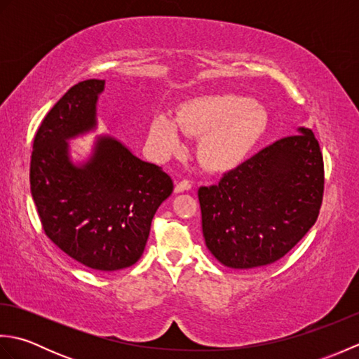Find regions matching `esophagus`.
<instances>
[{"label":"esophagus","mask_w":359,"mask_h":359,"mask_svg":"<svg viewBox=\"0 0 359 359\" xmlns=\"http://www.w3.org/2000/svg\"><path fill=\"white\" fill-rule=\"evenodd\" d=\"M191 188H193V182L188 180V179H184V180H180L177 185H175L174 191L175 193H184V191H188V189H191Z\"/></svg>","instance_id":"1"}]
</instances>
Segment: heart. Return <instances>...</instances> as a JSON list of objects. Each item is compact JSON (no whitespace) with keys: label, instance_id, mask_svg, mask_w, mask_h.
Listing matches in <instances>:
<instances>
[{"label":"heart","instance_id":"b5f03b06","mask_svg":"<svg viewBox=\"0 0 359 359\" xmlns=\"http://www.w3.org/2000/svg\"><path fill=\"white\" fill-rule=\"evenodd\" d=\"M262 125V111L251 98L217 94L182 106L177 121L168 114H157L151 120L149 140L158 152L171 154L182 147L179 126L189 135H202V162L210 170L222 171L242 162L256 143Z\"/></svg>","mask_w":359,"mask_h":359}]
</instances>
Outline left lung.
<instances>
[{"label":"left lung","mask_w":359,"mask_h":359,"mask_svg":"<svg viewBox=\"0 0 359 359\" xmlns=\"http://www.w3.org/2000/svg\"><path fill=\"white\" fill-rule=\"evenodd\" d=\"M276 140L217 185L201 187L202 231L217 261L248 270L279 261L315 225L324 162L309 128Z\"/></svg>","instance_id":"8db88e82"}]
</instances>
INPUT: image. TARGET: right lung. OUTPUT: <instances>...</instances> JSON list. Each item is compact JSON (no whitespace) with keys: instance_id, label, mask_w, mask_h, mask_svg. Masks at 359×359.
I'll return each mask as SVG.
<instances>
[{"instance_id":"1","label":"right lung","mask_w":359,"mask_h":359,"mask_svg":"<svg viewBox=\"0 0 359 359\" xmlns=\"http://www.w3.org/2000/svg\"><path fill=\"white\" fill-rule=\"evenodd\" d=\"M103 89L104 80L80 81L44 117L30 157V193L60 250L88 269L116 271L139 261L152 217L174 187L162 168L109 135L97 137L86 162H72L67 140L97 128Z\"/></svg>"}]
</instances>
